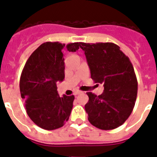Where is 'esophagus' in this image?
Returning <instances> with one entry per match:
<instances>
[{"mask_svg":"<svg viewBox=\"0 0 157 157\" xmlns=\"http://www.w3.org/2000/svg\"><path fill=\"white\" fill-rule=\"evenodd\" d=\"M81 93H82V92H81V91H77V92H75V95L77 96V95H78V94H81Z\"/></svg>","mask_w":157,"mask_h":157,"instance_id":"1","label":"esophagus"}]
</instances>
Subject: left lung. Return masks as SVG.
<instances>
[{
    "label": "left lung",
    "instance_id": "left-lung-1",
    "mask_svg": "<svg viewBox=\"0 0 157 157\" xmlns=\"http://www.w3.org/2000/svg\"><path fill=\"white\" fill-rule=\"evenodd\" d=\"M66 47L71 52L69 45ZM80 48L84 51L91 78L104 87L99 96L87 92V119L102 130L118 128L131 115L138 94V81L130 59L112 42H80Z\"/></svg>",
    "mask_w": 157,
    "mask_h": 157
}]
</instances>
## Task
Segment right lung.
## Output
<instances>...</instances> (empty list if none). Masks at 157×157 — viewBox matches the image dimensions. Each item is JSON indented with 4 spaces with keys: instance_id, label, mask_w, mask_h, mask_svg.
<instances>
[{
    "instance_id": "add662e5",
    "label": "right lung",
    "mask_w": 157,
    "mask_h": 157,
    "mask_svg": "<svg viewBox=\"0 0 157 157\" xmlns=\"http://www.w3.org/2000/svg\"><path fill=\"white\" fill-rule=\"evenodd\" d=\"M68 45L71 52H76L80 42ZM64 47L59 42L42 43L29 56L19 80L27 114L35 124L46 130L60 128L68 121L75 100L74 95L60 98L57 92L56 83L65 78Z\"/></svg>"
}]
</instances>
